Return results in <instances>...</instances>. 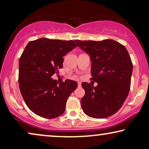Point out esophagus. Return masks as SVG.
I'll return each mask as SVG.
<instances>
[{
  "label": "esophagus",
  "instance_id": "esophagus-1",
  "mask_svg": "<svg viewBox=\"0 0 149 149\" xmlns=\"http://www.w3.org/2000/svg\"><path fill=\"white\" fill-rule=\"evenodd\" d=\"M81 83L80 82H78V87H81Z\"/></svg>",
  "mask_w": 149,
  "mask_h": 149
}]
</instances>
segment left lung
<instances>
[{"label":"left lung","mask_w":149,"mask_h":149,"mask_svg":"<svg viewBox=\"0 0 149 149\" xmlns=\"http://www.w3.org/2000/svg\"><path fill=\"white\" fill-rule=\"evenodd\" d=\"M76 42L89 55L91 79L97 83L96 87L86 82L81 84L85 91L81 101L83 111L95 119L109 117L121 109L129 93L133 70L130 55L114 40Z\"/></svg>","instance_id":"1"}]
</instances>
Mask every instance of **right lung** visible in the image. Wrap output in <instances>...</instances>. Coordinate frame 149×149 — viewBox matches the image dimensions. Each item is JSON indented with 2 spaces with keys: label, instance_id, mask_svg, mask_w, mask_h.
<instances>
[{
  "label": "right lung",
  "instance_id": "1",
  "mask_svg": "<svg viewBox=\"0 0 149 149\" xmlns=\"http://www.w3.org/2000/svg\"><path fill=\"white\" fill-rule=\"evenodd\" d=\"M77 47L73 40L41 38L26 45L19 61L20 92L28 107L46 119L62 115L66 101L77 87L74 81L59 83L52 78L63 67V57Z\"/></svg>",
  "mask_w": 149,
  "mask_h": 149
}]
</instances>
